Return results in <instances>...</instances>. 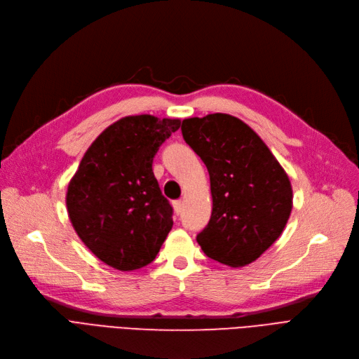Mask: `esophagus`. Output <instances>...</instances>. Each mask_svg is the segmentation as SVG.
Masks as SVG:
<instances>
[{
	"label": "esophagus",
	"instance_id": "obj_1",
	"mask_svg": "<svg viewBox=\"0 0 359 359\" xmlns=\"http://www.w3.org/2000/svg\"><path fill=\"white\" fill-rule=\"evenodd\" d=\"M182 201L181 200H177V201H174V212L177 213V215H181V212H182Z\"/></svg>",
	"mask_w": 359,
	"mask_h": 359
}]
</instances>
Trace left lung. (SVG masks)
<instances>
[{"instance_id":"obj_1","label":"left lung","mask_w":359,"mask_h":359,"mask_svg":"<svg viewBox=\"0 0 359 359\" xmlns=\"http://www.w3.org/2000/svg\"><path fill=\"white\" fill-rule=\"evenodd\" d=\"M182 137L206 165L213 200L197 243L229 267L257 260L283 232L292 210V185L250 126L229 114L187 118Z\"/></svg>"}]
</instances>
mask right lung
<instances>
[{"label":"right lung","instance_id":"obj_1","mask_svg":"<svg viewBox=\"0 0 359 359\" xmlns=\"http://www.w3.org/2000/svg\"><path fill=\"white\" fill-rule=\"evenodd\" d=\"M181 126L149 114L118 119L84 153L68 182V217L105 264L130 271L155 260L169 231L172 208L153 175V158Z\"/></svg>","mask_w":359,"mask_h":359}]
</instances>
